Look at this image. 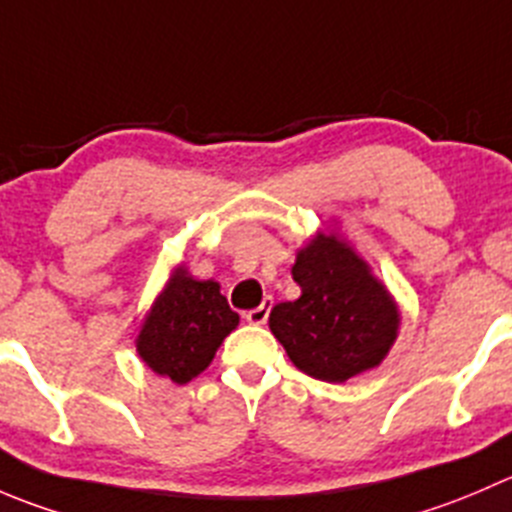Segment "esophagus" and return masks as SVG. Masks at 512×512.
Returning a JSON list of instances; mask_svg holds the SVG:
<instances>
[{"instance_id":"obj_1","label":"esophagus","mask_w":512,"mask_h":512,"mask_svg":"<svg viewBox=\"0 0 512 512\" xmlns=\"http://www.w3.org/2000/svg\"><path fill=\"white\" fill-rule=\"evenodd\" d=\"M270 310H272V297H265L260 307H255V310L247 312L245 320L250 322V325H265L267 317H270Z\"/></svg>"}]
</instances>
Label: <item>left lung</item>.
Here are the masks:
<instances>
[{
  "label": "left lung",
  "instance_id": "1",
  "mask_svg": "<svg viewBox=\"0 0 512 512\" xmlns=\"http://www.w3.org/2000/svg\"><path fill=\"white\" fill-rule=\"evenodd\" d=\"M302 295L270 312V330L297 370L345 382L385 360L400 327L390 292L337 232H317L292 265Z\"/></svg>",
  "mask_w": 512,
  "mask_h": 512
}]
</instances>
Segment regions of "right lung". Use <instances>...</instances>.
<instances>
[{
	"label": "right lung",
	"instance_id": "add662e5",
	"mask_svg": "<svg viewBox=\"0 0 512 512\" xmlns=\"http://www.w3.org/2000/svg\"><path fill=\"white\" fill-rule=\"evenodd\" d=\"M237 322L215 280H195L177 267L142 322L137 355L157 375L185 385L210 365Z\"/></svg>",
	"mask_w": 512,
	"mask_h": 512
}]
</instances>
